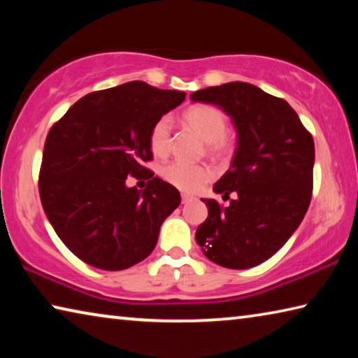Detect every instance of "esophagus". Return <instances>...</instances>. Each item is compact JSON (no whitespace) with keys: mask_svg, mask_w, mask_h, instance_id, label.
I'll list each match as a JSON object with an SVG mask.
<instances>
[{"mask_svg":"<svg viewBox=\"0 0 358 358\" xmlns=\"http://www.w3.org/2000/svg\"><path fill=\"white\" fill-rule=\"evenodd\" d=\"M192 196H189V194H181V203H187L192 201Z\"/></svg>","mask_w":358,"mask_h":358,"instance_id":"obj_1","label":"esophagus"}]
</instances>
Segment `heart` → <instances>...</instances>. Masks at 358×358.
Masks as SVG:
<instances>
[{
  "instance_id": "obj_1",
  "label": "heart",
  "mask_w": 358,
  "mask_h": 358,
  "mask_svg": "<svg viewBox=\"0 0 358 358\" xmlns=\"http://www.w3.org/2000/svg\"><path fill=\"white\" fill-rule=\"evenodd\" d=\"M183 120L186 126L207 142L210 155L227 157L234 150V143L227 137V117L221 108L210 104H197L185 110ZM150 148L157 156H166L172 147V121L161 117L151 126ZM162 178L180 191L196 192L213 178V169L207 164H187L183 161H173L162 167Z\"/></svg>"
}]
</instances>
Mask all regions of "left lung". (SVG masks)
I'll return each instance as SVG.
<instances>
[{
	"label": "left lung",
	"instance_id": "1",
	"mask_svg": "<svg viewBox=\"0 0 358 358\" xmlns=\"http://www.w3.org/2000/svg\"><path fill=\"white\" fill-rule=\"evenodd\" d=\"M192 101L220 106L238 132L232 166L213 191L222 207L202 199L208 217L196 232L205 256L226 268L265 262L300 226L313 196L314 141L286 101L245 82L208 87Z\"/></svg>",
	"mask_w": 358,
	"mask_h": 358
}]
</instances>
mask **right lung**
Returning <instances> with one entry per match:
<instances>
[{
    "label": "right lung",
    "mask_w": 358,
    "mask_h": 358,
    "mask_svg": "<svg viewBox=\"0 0 358 358\" xmlns=\"http://www.w3.org/2000/svg\"><path fill=\"white\" fill-rule=\"evenodd\" d=\"M186 93L128 82L78 99L48 131L39 196L63 243L85 264L124 270L155 250L161 224L180 192L155 177L151 126ZM149 178L138 192L125 178Z\"/></svg>",
    "instance_id": "right-lung-1"
}]
</instances>
